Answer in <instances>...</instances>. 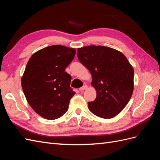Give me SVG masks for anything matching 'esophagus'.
I'll return each instance as SVG.
<instances>
[{
	"label": "esophagus",
	"mask_w": 160,
	"mask_h": 160,
	"mask_svg": "<svg viewBox=\"0 0 160 160\" xmlns=\"http://www.w3.org/2000/svg\"><path fill=\"white\" fill-rule=\"evenodd\" d=\"M88 85H83V87H81V88H79V91H84V90H85V89H88Z\"/></svg>",
	"instance_id": "obj_1"
}]
</instances>
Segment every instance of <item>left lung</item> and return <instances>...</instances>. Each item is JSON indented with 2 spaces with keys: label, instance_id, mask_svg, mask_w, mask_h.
<instances>
[{
  "label": "left lung",
  "instance_id": "1",
  "mask_svg": "<svg viewBox=\"0 0 160 160\" xmlns=\"http://www.w3.org/2000/svg\"><path fill=\"white\" fill-rule=\"evenodd\" d=\"M79 61L89 71L96 99L88 103L94 115L110 119L118 115L132 98L134 84L132 65L122 52L105 46L77 49Z\"/></svg>",
  "mask_w": 160,
  "mask_h": 160
}]
</instances>
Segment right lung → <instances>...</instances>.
Returning <instances> with one entry per match:
<instances>
[{
	"instance_id": "obj_1",
	"label": "right lung",
	"mask_w": 160,
	"mask_h": 160,
	"mask_svg": "<svg viewBox=\"0 0 160 160\" xmlns=\"http://www.w3.org/2000/svg\"><path fill=\"white\" fill-rule=\"evenodd\" d=\"M76 50L52 45L30 57L21 78L23 93L35 112L47 119L61 118L69 109L75 92L70 88L71 77L65 71Z\"/></svg>"
}]
</instances>
